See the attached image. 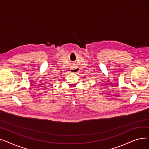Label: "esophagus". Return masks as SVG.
<instances>
[{"mask_svg":"<svg viewBox=\"0 0 149 149\" xmlns=\"http://www.w3.org/2000/svg\"><path fill=\"white\" fill-rule=\"evenodd\" d=\"M70 70H71V72H72V73L77 74L78 72H79V68L78 67V66H73L71 68Z\"/></svg>","mask_w":149,"mask_h":149,"instance_id":"obj_1","label":"esophagus"}]
</instances>
